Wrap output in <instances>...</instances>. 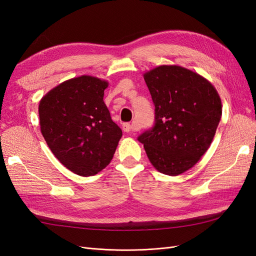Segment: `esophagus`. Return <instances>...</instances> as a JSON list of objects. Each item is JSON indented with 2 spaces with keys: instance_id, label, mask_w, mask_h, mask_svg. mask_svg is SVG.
Listing matches in <instances>:
<instances>
[{
  "instance_id": "1",
  "label": "esophagus",
  "mask_w": 256,
  "mask_h": 256,
  "mask_svg": "<svg viewBox=\"0 0 256 256\" xmlns=\"http://www.w3.org/2000/svg\"><path fill=\"white\" fill-rule=\"evenodd\" d=\"M122 126V130L125 131V132H130V131H132V130H134V125H132V124L124 122Z\"/></svg>"
}]
</instances>
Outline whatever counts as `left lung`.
I'll use <instances>...</instances> for the list:
<instances>
[{"label":"left lung","instance_id":"8db88e82","mask_svg":"<svg viewBox=\"0 0 256 256\" xmlns=\"http://www.w3.org/2000/svg\"><path fill=\"white\" fill-rule=\"evenodd\" d=\"M154 104V122L138 136L160 173L180 175L210 146L222 115L212 84L180 66H159L144 74Z\"/></svg>","mask_w":256,"mask_h":256}]
</instances>
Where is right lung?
Returning <instances> with one entry per match:
<instances>
[{
    "mask_svg": "<svg viewBox=\"0 0 256 256\" xmlns=\"http://www.w3.org/2000/svg\"><path fill=\"white\" fill-rule=\"evenodd\" d=\"M106 88V81L78 76L51 90L38 106L49 148L80 176L95 175L109 164L122 134L104 102Z\"/></svg>",
    "mask_w": 256,
    "mask_h": 256,
    "instance_id": "add662e5",
    "label": "right lung"
}]
</instances>
